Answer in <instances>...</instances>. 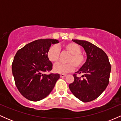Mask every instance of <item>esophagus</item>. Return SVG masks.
Returning <instances> with one entry per match:
<instances>
[{
  "mask_svg": "<svg viewBox=\"0 0 121 121\" xmlns=\"http://www.w3.org/2000/svg\"><path fill=\"white\" fill-rule=\"evenodd\" d=\"M66 74H60V77L61 78H64V77H66Z\"/></svg>",
  "mask_w": 121,
  "mask_h": 121,
  "instance_id": "obj_1",
  "label": "esophagus"
}]
</instances>
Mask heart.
I'll return each instance as SVG.
<instances>
[{
    "label": "heart",
    "mask_w": 121,
    "mask_h": 121,
    "mask_svg": "<svg viewBox=\"0 0 121 121\" xmlns=\"http://www.w3.org/2000/svg\"><path fill=\"white\" fill-rule=\"evenodd\" d=\"M65 51L71 54L68 59L69 63L63 64L59 62L54 65L53 71L59 74H65L73 71L76 65L77 67H81L85 61V56L81 52V49L77 44L69 43L63 45ZM48 59L51 62H56L59 60L60 56V49L56 45H52L48 49L47 53Z\"/></svg>",
    "instance_id": "b5f03b06"
}]
</instances>
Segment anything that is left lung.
Here are the masks:
<instances>
[{
  "label": "left lung",
  "mask_w": 121,
  "mask_h": 121,
  "mask_svg": "<svg viewBox=\"0 0 121 121\" xmlns=\"http://www.w3.org/2000/svg\"><path fill=\"white\" fill-rule=\"evenodd\" d=\"M83 47L86 53L85 63L76 73L82 74L81 77L74 74V81L69 85L75 97L84 102L96 99L106 89L109 84L111 65L109 58L103 50L85 40H72Z\"/></svg>",
  "instance_id": "8db88e82"
}]
</instances>
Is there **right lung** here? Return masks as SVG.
Wrapping results in <instances>:
<instances>
[{"label": "right lung", "mask_w": 121, "mask_h": 121, "mask_svg": "<svg viewBox=\"0 0 121 121\" xmlns=\"http://www.w3.org/2000/svg\"><path fill=\"white\" fill-rule=\"evenodd\" d=\"M56 39L35 40L19 49L12 65V74L17 89L25 98L39 101L50 94L60 78L59 74H45L52 69V63L47 56Z\"/></svg>", "instance_id": "obj_1"}]
</instances>
